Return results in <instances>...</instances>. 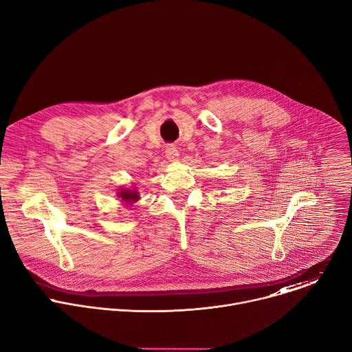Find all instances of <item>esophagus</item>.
Segmentation results:
<instances>
[{"instance_id": "obj_1", "label": "esophagus", "mask_w": 352, "mask_h": 352, "mask_svg": "<svg viewBox=\"0 0 352 352\" xmlns=\"http://www.w3.org/2000/svg\"><path fill=\"white\" fill-rule=\"evenodd\" d=\"M166 156H167L168 160L175 162V160L178 159V156H179V152H178L175 146H167V148H166Z\"/></svg>"}]
</instances>
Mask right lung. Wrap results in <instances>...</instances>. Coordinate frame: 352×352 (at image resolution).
Wrapping results in <instances>:
<instances>
[{
    "instance_id": "add662e5",
    "label": "right lung",
    "mask_w": 352,
    "mask_h": 352,
    "mask_svg": "<svg viewBox=\"0 0 352 352\" xmlns=\"http://www.w3.org/2000/svg\"><path fill=\"white\" fill-rule=\"evenodd\" d=\"M120 196L122 197V200H125V202H135V200H138V193L136 192H131V190H124L120 193Z\"/></svg>"
}]
</instances>
